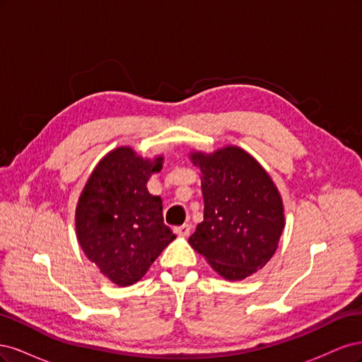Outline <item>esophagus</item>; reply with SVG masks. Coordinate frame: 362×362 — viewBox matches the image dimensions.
Wrapping results in <instances>:
<instances>
[{
	"label": "esophagus",
	"mask_w": 362,
	"mask_h": 362,
	"mask_svg": "<svg viewBox=\"0 0 362 362\" xmlns=\"http://www.w3.org/2000/svg\"><path fill=\"white\" fill-rule=\"evenodd\" d=\"M173 233L177 235H189L190 234V225L189 223H184L181 226H175L173 228Z\"/></svg>",
	"instance_id": "obj_1"
}]
</instances>
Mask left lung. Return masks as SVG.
I'll use <instances>...</instances> for the list:
<instances>
[{
    "instance_id": "8db88e82",
    "label": "left lung",
    "mask_w": 362,
    "mask_h": 362,
    "mask_svg": "<svg viewBox=\"0 0 362 362\" xmlns=\"http://www.w3.org/2000/svg\"><path fill=\"white\" fill-rule=\"evenodd\" d=\"M192 160L202 172L204 222L189 243L221 276L243 279L264 267L278 247L281 194L269 173L237 146L210 156L194 152Z\"/></svg>"
}]
</instances>
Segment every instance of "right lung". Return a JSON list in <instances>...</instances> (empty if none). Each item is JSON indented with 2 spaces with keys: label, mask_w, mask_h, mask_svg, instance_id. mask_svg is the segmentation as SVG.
Segmentation results:
<instances>
[{
  "label": "right lung",
  "mask_w": 362,
  "mask_h": 362,
  "mask_svg": "<svg viewBox=\"0 0 362 362\" xmlns=\"http://www.w3.org/2000/svg\"><path fill=\"white\" fill-rule=\"evenodd\" d=\"M163 157H137L131 148H117L92 172L76 206L78 242L103 275L120 287L145 275L163 249L177 237L163 222L160 196L146 182L160 172Z\"/></svg>",
  "instance_id": "add662e5"
}]
</instances>
